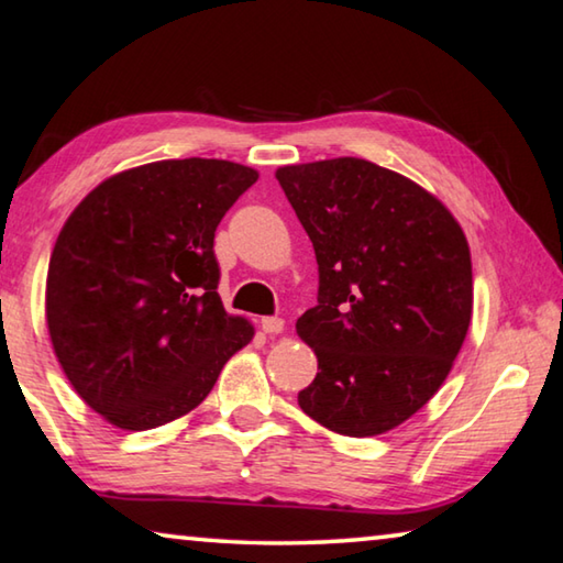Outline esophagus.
Returning a JSON list of instances; mask_svg holds the SVG:
<instances>
[{"mask_svg": "<svg viewBox=\"0 0 563 563\" xmlns=\"http://www.w3.org/2000/svg\"><path fill=\"white\" fill-rule=\"evenodd\" d=\"M261 328H263V332H268V335H278V332L285 330V320L283 318H263Z\"/></svg>", "mask_w": 563, "mask_h": 563, "instance_id": "obj_1", "label": "esophagus"}]
</instances>
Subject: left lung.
Segmentation results:
<instances>
[{"instance_id":"8db88e82","label":"left lung","mask_w":563,"mask_h":563,"mask_svg":"<svg viewBox=\"0 0 563 563\" xmlns=\"http://www.w3.org/2000/svg\"><path fill=\"white\" fill-rule=\"evenodd\" d=\"M275 178L316 247L318 305L295 322L318 375L302 412L345 437L395 430L434 397L472 320L462 225L415 180L365 158Z\"/></svg>"}]
</instances>
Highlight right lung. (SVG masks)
<instances>
[{"label": "right lung", "instance_id": "1", "mask_svg": "<svg viewBox=\"0 0 563 563\" xmlns=\"http://www.w3.org/2000/svg\"><path fill=\"white\" fill-rule=\"evenodd\" d=\"M258 180L221 158L121 170L74 208L46 273V328L84 402L121 430L188 415L253 340L218 295L216 228Z\"/></svg>", "mask_w": 563, "mask_h": 563}]
</instances>
